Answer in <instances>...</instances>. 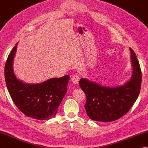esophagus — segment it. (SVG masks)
I'll list each match as a JSON object with an SVG mask.
<instances>
[{"mask_svg": "<svg viewBox=\"0 0 148 148\" xmlns=\"http://www.w3.org/2000/svg\"><path fill=\"white\" fill-rule=\"evenodd\" d=\"M79 80H80V77L78 75H73L71 78L72 82H73L75 85H78V82H79Z\"/></svg>", "mask_w": 148, "mask_h": 148, "instance_id": "obj_1", "label": "esophagus"}]
</instances>
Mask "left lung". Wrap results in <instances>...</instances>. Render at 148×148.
I'll use <instances>...</instances> for the list:
<instances>
[{
    "instance_id": "obj_1",
    "label": "left lung",
    "mask_w": 148,
    "mask_h": 148,
    "mask_svg": "<svg viewBox=\"0 0 148 148\" xmlns=\"http://www.w3.org/2000/svg\"><path fill=\"white\" fill-rule=\"evenodd\" d=\"M130 57L133 73L130 79L116 87L101 86L86 78H80L79 85L86 95L85 108L92 120L110 122L127 113L139 95L142 73L140 64L131 48Z\"/></svg>"
}]
</instances>
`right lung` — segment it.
<instances>
[{
  "instance_id": "right-lung-1",
  "label": "right lung",
  "mask_w": 148,
  "mask_h": 148,
  "mask_svg": "<svg viewBox=\"0 0 148 148\" xmlns=\"http://www.w3.org/2000/svg\"><path fill=\"white\" fill-rule=\"evenodd\" d=\"M17 44L9 54L5 65V80L9 93L15 105L25 116L38 120L52 118L67 92L70 76L49 78L39 84H27L18 79L13 68Z\"/></svg>"
}]
</instances>
